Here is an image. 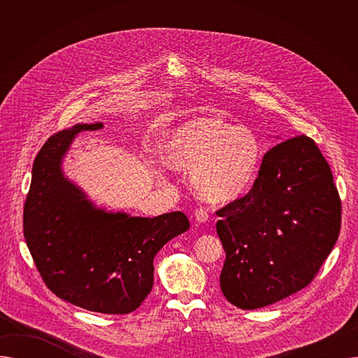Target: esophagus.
<instances>
[{"label": "esophagus", "mask_w": 358, "mask_h": 358, "mask_svg": "<svg viewBox=\"0 0 358 358\" xmlns=\"http://www.w3.org/2000/svg\"><path fill=\"white\" fill-rule=\"evenodd\" d=\"M194 219H196V222H199V223H206V222L209 220V213H208V210L203 209V208L196 209V210H194Z\"/></svg>", "instance_id": "obj_1"}]
</instances>
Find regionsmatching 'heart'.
Returning <instances> with one entry per match:
<instances>
[{
	"label": "heart",
	"mask_w": 358,
	"mask_h": 358,
	"mask_svg": "<svg viewBox=\"0 0 358 358\" xmlns=\"http://www.w3.org/2000/svg\"><path fill=\"white\" fill-rule=\"evenodd\" d=\"M162 158L168 166L190 171L199 196L227 203L245 193L254 181L261 148L248 129L204 116L169 131L162 143Z\"/></svg>",
	"instance_id": "heart-1"
}]
</instances>
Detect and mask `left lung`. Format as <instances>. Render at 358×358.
Returning <instances> with one entry per match:
<instances>
[{"instance_id":"8db88e82","label":"left lung","mask_w":358,"mask_h":358,"mask_svg":"<svg viewBox=\"0 0 358 358\" xmlns=\"http://www.w3.org/2000/svg\"><path fill=\"white\" fill-rule=\"evenodd\" d=\"M216 215L227 252L222 293L236 308L250 310L306 287L341 228L331 168L305 135L271 148L250 193Z\"/></svg>"}]
</instances>
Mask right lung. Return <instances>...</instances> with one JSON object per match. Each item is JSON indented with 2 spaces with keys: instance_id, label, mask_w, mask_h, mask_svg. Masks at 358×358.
<instances>
[{
  "instance_id": "1",
  "label": "right lung",
  "mask_w": 358,
  "mask_h": 358,
  "mask_svg": "<svg viewBox=\"0 0 358 358\" xmlns=\"http://www.w3.org/2000/svg\"><path fill=\"white\" fill-rule=\"evenodd\" d=\"M78 123L48 139L37 154L24 204V238L46 286L83 309L124 315L154 286V258L190 222L182 212L157 217L99 208L64 173V159L84 130Z\"/></svg>"
}]
</instances>
